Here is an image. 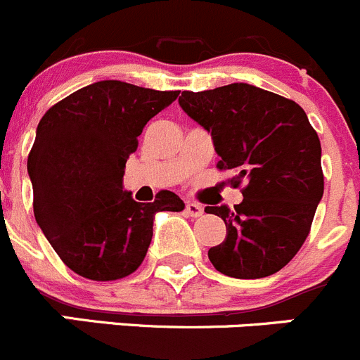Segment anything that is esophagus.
<instances>
[{
  "label": "esophagus",
  "mask_w": 360,
  "mask_h": 360,
  "mask_svg": "<svg viewBox=\"0 0 360 360\" xmlns=\"http://www.w3.org/2000/svg\"><path fill=\"white\" fill-rule=\"evenodd\" d=\"M186 212H187V215H191V217H200V215H203V207L198 203H194V201H187Z\"/></svg>",
  "instance_id": "1"
}]
</instances>
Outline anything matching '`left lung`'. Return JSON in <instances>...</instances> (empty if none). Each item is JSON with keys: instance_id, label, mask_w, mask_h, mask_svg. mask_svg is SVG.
<instances>
[{"instance_id": "left-lung-1", "label": "left lung", "mask_w": 360, "mask_h": 360, "mask_svg": "<svg viewBox=\"0 0 360 360\" xmlns=\"http://www.w3.org/2000/svg\"><path fill=\"white\" fill-rule=\"evenodd\" d=\"M178 104L210 132L217 167L245 182L242 203L207 207L224 221L226 238L208 258L221 274L259 279L299 252L323 196L321 146L297 102L248 83L182 91Z\"/></svg>"}]
</instances>
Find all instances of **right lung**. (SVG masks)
<instances>
[{
	"mask_svg": "<svg viewBox=\"0 0 360 360\" xmlns=\"http://www.w3.org/2000/svg\"><path fill=\"white\" fill-rule=\"evenodd\" d=\"M180 91L98 81L54 104L28 155L37 224L61 262L91 281H115L145 259L157 212L184 201L160 191L138 203L123 191L125 162L146 123Z\"/></svg>",
	"mask_w": 360,
	"mask_h": 360,
	"instance_id": "1",
	"label": "right lung"
}]
</instances>
